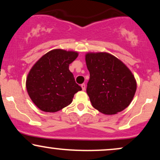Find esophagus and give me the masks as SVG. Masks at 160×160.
I'll return each instance as SVG.
<instances>
[{"label": "esophagus", "instance_id": "1", "mask_svg": "<svg viewBox=\"0 0 160 160\" xmlns=\"http://www.w3.org/2000/svg\"><path fill=\"white\" fill-rule=\"evenodd\" d=\"M81 88H82V90H85L86 89V84L85 83H82V84H81Z\"/></svg>", "mask_w": 160, "mask_h": 160}]
</instances>
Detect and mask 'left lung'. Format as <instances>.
I'll use <instances>...</instances> for the list:
<instances>
[{"mask_svg":"<svg viewBox=\"0 0 160 160\" xmlns=\"http://www.w3.org/2000/svg\"><path fill=\"white\" fill-rule=\"evenodd\" d=\"M90 78L86 92L92 107L106 115L123 111L135 96L137 82L121 60L106 52L85 55Z\"/></svg>","mask_w":160,"mask_h":160,"instance_id":"obj_1","label":"left lung"}]
</instances>
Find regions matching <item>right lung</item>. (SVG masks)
<instances>
[{
    "mask_svg": "<svg viewBox=\"0 0 160 160\" xmlns=\"http://www.w3.org/2000/svg\"><path fill=\"white\" fill-rule=\"evenodd\" d=\"M78 55L77 51L52 49L29 71L25 82L28 94L42 111H60L72 102L75 93L82 90L69 70V65Z\"/></svg>",
    "mask_w": 160,
    "mask_h": 160,
    "instance_id": "add662e5",
    "label": "right lung"
}]
</instances>
